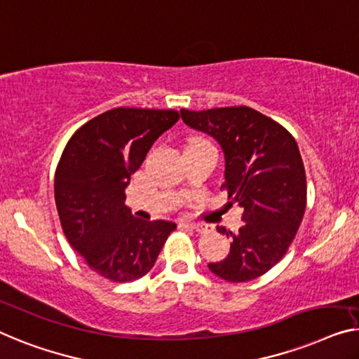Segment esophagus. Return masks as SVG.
I'll return each instance as SVG.
<instances>
[{
	"instance_id": "34e87169",
	"label": "esophagus",
	"mask_w": 359,
	"mask_h": 359,
	"mask_svg": "<svg viewBox=\"0 0 359 359\" xmlns=\"http://www.w3.org/2000/svg\"><path fill=\"white\" fill-rule=\"evenodd\" d=\"M180 226L184 227H189L191 231H196V232H206V226H203V224H196V222H182Z\"/></svg>"
}]
</instances>
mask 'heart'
I'll use <instances>...</instances> for the list:
<instances>
[{
  "label": "heart",
  "mask_w": 359,
  "mask_h": 359,
  "mask_svg": "<svg viewBox=\"0 0 359 359\" xmlns=\"http://www.w3.org/2000/svg\"><path fill=\"white\" fill-rule=\"evenodd\" d=\"M196 140H201V138H196Z\"/></svg>",
  "instance_id": "obj_1"
}]
</instances>
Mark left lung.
Wrapping results in <instances>:
<instances>
[{
  "label": "left lung",
  "mask_w": 359,
  "mask_h": 359,
  "mask_svg": "<svg viewBox=\"0 0 359 359\" xmlns=\"http://www.w3.org/2000/svg\"><path fill=\"white\" fill-rule=\"evenodd\" d=\"M187 126L210 133L226 158L222 190L245 222L231 235V253L210 263L227 282L266 274L287 253L306 211V172L292 133L248 106L180 111ZM219 232H226L217 229Z\"/></svg>",
  "instance_id": "1"
}]
</instances>
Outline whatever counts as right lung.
Wrapping results in <instances>:
<instances>
[{
    "mask_svg": "<svg viewBox=\"0 0 359 359\" xmlns=\"http://www.w3.org/2000/svg\"><path fill=\"white\" fill-rule=\"evenodd\" d=\"M179 117L174 109L114 108L83 124L64 148L55 174L62 232L104 279H140L177 227L133 217L126 206V189L153 143Z\"/></svg>",
    "mask_w": 359,
    "mask_h": 359,
    "instance_id": "obj_1",
    "label": "right lung"
}]
</instances>
